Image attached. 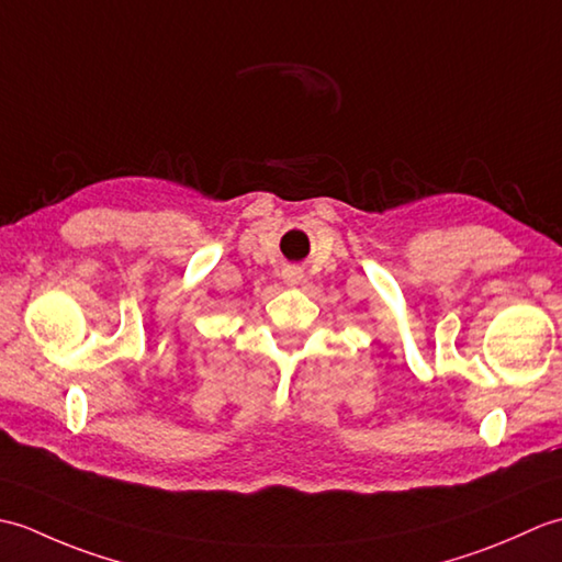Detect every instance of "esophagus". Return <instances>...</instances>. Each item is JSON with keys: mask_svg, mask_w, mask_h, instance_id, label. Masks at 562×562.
Returning a JSON list of instances; mask_svg holds the SVG:
<instances>
[{"mask_svg": "<svg viewBox=\"0 0 562 562\" xmlns=\"http://www.w3.org/2000/svg\"><path fill=\"white\" fill-rule=\"evenodd\" d=\"M282 280L288 282V284H300L302 282V272L296 270V268H288L282 272Z\"/></svg>", "mask_w": 562, "mask_h": 562, "instance_id": "esophagus-1", "label": "esophagus"}]
</instances>
